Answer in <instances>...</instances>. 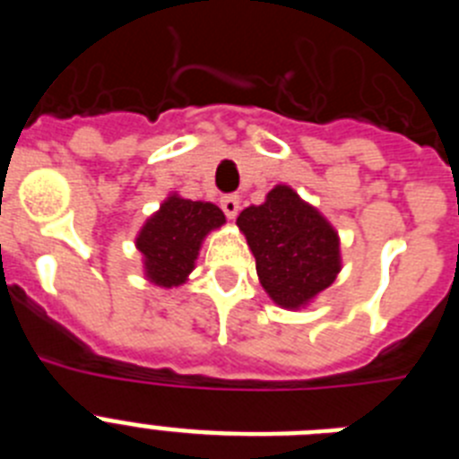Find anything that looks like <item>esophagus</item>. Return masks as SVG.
<instances>
[{"instance_id": "obj_1", "label": "esophagus", "mask_w": 459, "mask_h": 459, "mask_svg": "<svg viewBox=\"0 0 459 459\" xmlns=\"http://www.w3.org/2000/svg\"><path fill=\"white\" fill-rule=\"evenodd\" d=\"M221 206L222 211H225V216L232 221V218H237L238 209H241V202H238L237 195H227V197H222L221 200Z\"/></svg>"}]
</instances>
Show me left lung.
<instances>
[{
  "label": "left lung",
  "mask_w": 459,
  "mask_h": 459,
  "mask_svg": "<svg viewBox=\"0 0 459 459\" xmlns=\"http://www.w3.org/2000/svg\"><path fill=\"white\" fill-rule=\"evenodd\" d=\"M237 225L255 255L259 282L285 310L310 306L342 269L335 227L290 186L278 184L262 204L243 209Z\"/></svg>",
  "instance_id": "8db88e82"
}]
</instances>
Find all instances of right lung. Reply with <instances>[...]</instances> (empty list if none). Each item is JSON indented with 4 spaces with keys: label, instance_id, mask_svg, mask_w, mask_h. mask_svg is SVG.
Masks as SVG:
<instances>
[{
    "label": "right lung",
    "instance_id": "add662e5",
    "mask_svg": "<svg viewBox=\"0 0 459 459\" xmlns=\"http://www.w3.org/2000/svg\"><path fill=\"white\" fill-rule=\"evenodd\" d=\"M225 225V213L211 202H193L172 193L147 218L135 237L144 278L156 287L184 285L193 273L206 234Z\"/></svg>",
    "mask_w": 459,
    "mask_h": 459
}]
</instances>
